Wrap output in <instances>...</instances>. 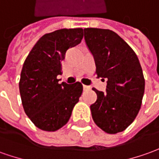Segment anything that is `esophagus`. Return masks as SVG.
I'll use <instances>...</instances> for the list:
<instances>
[{
    "mask_svg": "<svg viewBox=\"0 0 159 159\" xmlns=\"http://www.w3.org/2000/svg\"><path fill=\"white\" fill-rule=\"evenodd\" d=\"M89 89H90V87L89 86H87V85H84V90H89Z\"/></svg>",
    "mask_w": 159,
    "mask_h": 159,
    "instance_id": "1",
    "label": "esophagus"
}]
</instances>
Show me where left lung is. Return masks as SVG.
Listing matches in <instances>:
<instances>
[{"label": "left lung", "instance_id": "8db88e82", "mask_svg": "<svg viewBox=\"0 0 159 159\" xmlns=\"http://www.w3.org/2000/svg\"><path fill=\"white\" fill-rule=\"evenodd\" d=\"M84 31L98 77L107 80L106 92L93 89L98 98L90 105L92 118L107 133L124 131L138 116L144 93V78L139 58L112 30L87 28Z\"/></svg>", "mask_w": 159, "mask_h": 159}]
</instances>
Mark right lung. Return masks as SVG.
<instances>
[{
	"label": "right lung",
	"instance_id": "right-lung-1",
	"mask_svg": "<svg viewBox=\"0 0 159 159\" xmlns=\"http://www.w3.org/2000/svg\"><path fill=\"white\" fill-rule=\"evenodd\" d=\"M83 29H62L45 34L26 58L19 82L26 115L37 128L56 131L70 120L73 108L83 93L79 82L59 84L61 61L66 51L79 44Z\"/></svg>",
	"mask_w": 159,
	"mask_h": 159
}]
</instances>
